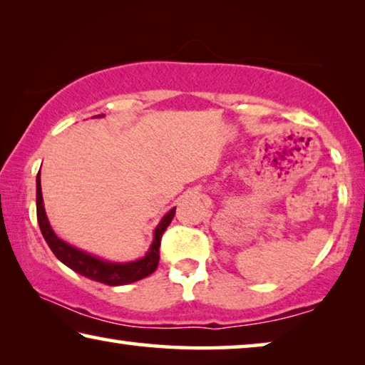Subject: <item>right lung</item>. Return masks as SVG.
Instances as JSON below:
<instances>
[{
  "label": "right lung",
  "instance_id": "right-lung-1",
  "mask_svg": "<svg viewBox=\"0 0 365 365\" xmlns=\"http://www.w3.org/2000/svg\"><path fill=\"white\" fill-rule=\"evenodd\" d=\"M101 117V115H96ZM175 207L164 215L163 220L154 230V238L150 251L146 252L145 257L137 259L132 262H109L104 259L96 257L93 255H88L82 250L73 248L72 245L66 243L61 240L56 233L53 232L51 225H49L45 206H43V196H41V183H40V172L36 175V219H38V225L43 238L48 243L49 248L54 252L61 262L66 264L67 267L76 270L77 274L86 277V279L104 283L109 287H119L127 285V283H133L137 280L145 279V277L151 275L154 270L158 269L159 264V246L160 238L165 228L174 219Z\"/></svg>",
  "mask_w": 365,
  "mask_h": 365
}]
</instances>
